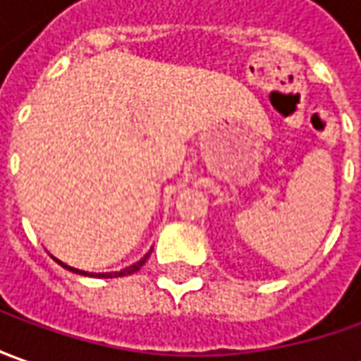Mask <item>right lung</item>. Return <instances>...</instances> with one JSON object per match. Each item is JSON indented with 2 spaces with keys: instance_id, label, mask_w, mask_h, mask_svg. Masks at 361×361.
Returning a JSON list of instances; mask_svg holds the SVG:
<instances>
[{
  "instance_id": "right-lung-1",
  "label": "right lung",
  "mask_w": 361,
  "mask_h": 361,
  "mask_svg": "<svg viewBox=\"0 0 361 361\" xmlns=\"http://www.w3.org/2000/svg\"><path fill=\"white\" fill-rule=\"evenodd\" d=\"M147 257H149V254L143 255L142 259H140L137 264H133V266L126 267V269H121V271H109V274H107V271L106 274H94V271H85V269H80V267L68 266V264H63L61 259H56V262L59 264V266H63L66 269H69V271H73V274H80V276H92V278H121V276H131L133 271H137V269L147 262Z\"/></svg>"
}]
</instances>
